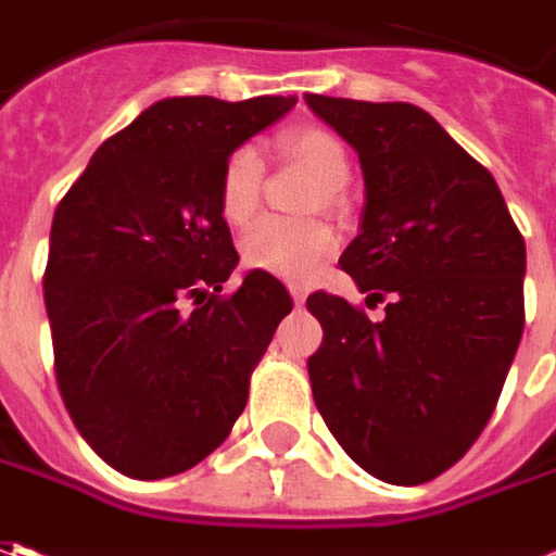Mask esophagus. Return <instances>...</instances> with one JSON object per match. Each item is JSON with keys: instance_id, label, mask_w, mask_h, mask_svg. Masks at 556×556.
I'll use <instances>...</instances> for the list:
<instances>
[{"instance_id": "1", "label": "esophagus", "mask_w": 556, "mask_h": 556, "mask_svg": "<svg viewBox=\"0 0 556 556\" xmlns=\"http://www.w3.org/2000/svg\"><path fill=\"white\" fill-rule=\"evenodd\" d=\"M290 296H293V303L300 306V303L306 300V288H300V285H290Z\"/></svg>"}]
</instances>
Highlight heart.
Listing matches in <instances>:
<instances>
[{
	"label": "heart",
	"instance_id": "b5f03b06",
	"mask_svg": "<svg viewBox=\"0 0 556 556\" xmlns=\"http://www.w3.org/2000/svg\"><path fill=\"white\" fill-rule=\"evenodd\" d=\"M278 151L290 161L303 163L312 176L321 182L318 201L331 210L343 206L340 185L350 179V151L346 144L325 126H296L278 136ZM266 166L253 148H235L223 166L219 179V206L231 225H244L253 219L260 198H263ZM337 238L331 225L321 219L290 223L278 216H266L253 225L241 241V253L250 268L278 275L285 281H309L318 268L331 260Z\"/></svg>",
	"mask_w": 556,
	"mask_h": 556
}]
</instances>
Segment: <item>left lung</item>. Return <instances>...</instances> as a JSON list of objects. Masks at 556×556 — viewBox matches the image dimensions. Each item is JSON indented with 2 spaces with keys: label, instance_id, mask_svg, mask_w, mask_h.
<instances>
[{
  "label": "left lung",
  "instance_id": "1",
  "mask_svg": "<svg viewBox=\"0 0 556 556\" xmlns=\"http://www.w3.org/2000/svg\"><path fill=\"white\" fill-rule=\"evenodd\" d=\"M306 104L365 176L362 231L340 266L387 300L383 321L325 290L306 300L325 331L312 395L362 470L417 485L464 458L495 412L523 337V235L492 173L417 104Z\"/></svg>",
  "mask_w": 556,
  "mask_h": 556
}]
</instances>
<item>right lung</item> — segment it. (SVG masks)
Here are the masks:
<instances>
[{"instance_id": "right-lung-1", "label": "right lung", "mask_w": 556, "mask_h": 556, "mask_svg": "<svg viewBox=\"0 0 556 556\" xmlns=\"http://www.w3.org/2000/svg\"><path fill=\"white\" fill-rule=\"evenodd\" d=\"M293 104L163 98L98 148L54 210L42 290L58 390L98 458L132 480L223 445L293 309L260 268L225 293L238 250L219 206L228 154Z\"/></svg>"}]
</instances>
